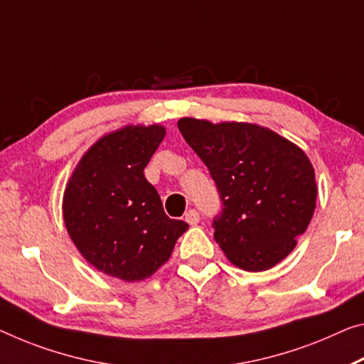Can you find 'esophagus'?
<instances>
[{
    "label": "esophagus",
    "instance_id": "esophagus-1",
    "mask_svg": "<svg viewBox=\"0 0 364 364\" xmlns=\"http://www.w3.org/2000/svg\"><path fill=\"white\" fill-rule=\"evenodd\" d=\"M186 221L188 223L190 226L198 225V221H200V215H198V211H197V210H188L187 213H186Z\"/></svg>",
    "mask_w": 364,
    "mask_h": 364
}]
</instances>
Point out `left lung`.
I'll use <instances>...</instances> for the list:
<instances>
[{
	"instance_id": "1",
	"label": "left lung",
	"mask_w": 364,
	"mask_h": 364,
	"mask_svg": "<svg viewBox=\"0 0 364 364\" xmlns=\"http://www.w3.org/2000/svg\"><path fill=\"white\" fill-rule=\"evenodd\" d=\"M178 130L208 167L221 198L215 240L247 272L268 270L296 247L316 210V174L304 151L265 127L183 117Z\"/></svg>"
}]
</instances>
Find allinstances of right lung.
<instances>
[{"label":"right lung","instance_id":"1","mask_svg":"<svg viewBox=\"0 0 364 364\" xmlns=\"http://www.w3.org/2000/svg\"><path fill=\"white\" fill-rule=\"evenodd\" d=\"M166 135L128 125L86 151L66 183L63 220L81 255L105 275L141 282L163 267L188 225L164 213L144 167Z\"/></svg>","mask_w":364,"mask_h":364}]
</instances>
